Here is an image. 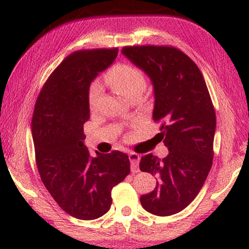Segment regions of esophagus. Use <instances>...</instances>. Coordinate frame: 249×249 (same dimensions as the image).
I'll return each mask as SVG.
<instances>
[{
  "mask_svg": "<svg viewBox=\"0 0 249 249\" xmlns=\"http://www.w3.org/2000/svg\"><path fill=\"white\" fill-rule=\"evenodd\" d=\"M129 160H130V163H131V172H138L139 171V168H138V163H139V160H141V156L137 153H134V152H130L129 153Z\"/></svg>",
  "mask_w": 249,
  "mask_h": 249,
  "instance_id": "obj_1",
  "label": "esophagus"
}]
</instances>
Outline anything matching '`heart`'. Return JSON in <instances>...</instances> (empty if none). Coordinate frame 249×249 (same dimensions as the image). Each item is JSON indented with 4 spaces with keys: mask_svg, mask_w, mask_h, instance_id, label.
<instances>
[{
    "mask_svg": "<svg viewBox=\"0 0 249 249\" xmlns=\"http://www.w3.org/2000/svg\"><path fill=\"white\" fill-rule=\"evenodd\" d=\"M105 79L118 93L128 98L141 96L146 88V77L144 71L131 63H118L112 67L105 74ZM103 93L100 83L94 81L88 89V103L94 107L98 98Z\"/></svg>",
    "mask_w": 249,
    "mask_h": 249,
    "instance_id": "heart-1",
    "label": "heart"
}]
</instances>
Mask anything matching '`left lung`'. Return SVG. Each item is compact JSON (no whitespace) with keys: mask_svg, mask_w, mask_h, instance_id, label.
<instances>
[{"mask_svg":"<svg viewBox=\"0 0 249 249\" xmlns=\"http://www.w3.org/2000/svg\"><path fill=\"white\" fill-rule=\"evenodd\" d=\"M122 53L154 85L153 119L161 122L156 137L169 148L162 160L152 154L142 158L141 171L158 176L159 181L141 203L154 215H172L195 199L212 166L216 125L212 100L198 67L177 47L124 46Z\"/></svg>","mask_w":249,"mask_h":249,"instance_id":"obj_1","label":"left lung"}]
</instances>
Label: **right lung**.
I'll return each instance as SVG.
<instances>
[{
  "label": "right lung",
  "instance_id": "obj_1",
  "mask_svg": "<svg viewBox=\"0 0 249 249\" xmlns=\"http://www.w3.org/2000/svg\"><path fill=\"white\" fill-rule=\"evenodd\" d=\"M118 47L80 50L50 74L37 97L32 128L40 179L64 212L95 220L110 210L112 189L130 172L127 154L90 155L84 145L88 89L118 55Z\"/></svg>",
  "mask_w": 249,
  "mask_h": 249
}]
</instances>
